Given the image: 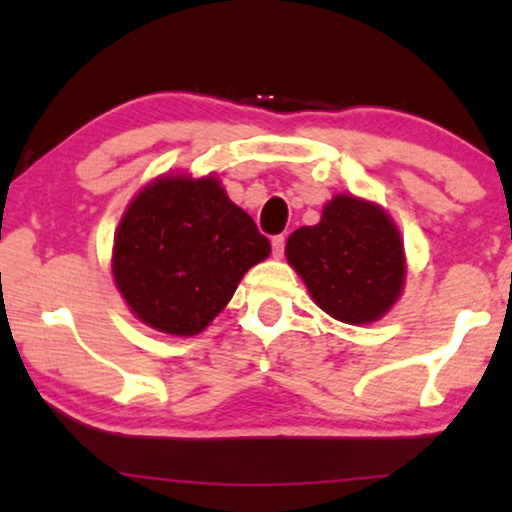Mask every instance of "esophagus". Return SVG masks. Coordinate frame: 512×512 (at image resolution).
Masks as SVG:
<instances>
[{
	"label": "esophagus",
	"instance_id": "obj_1",
	"mask_svg": "<svg viewBox=\"0 0 512 512\" xmlns=\"http://www.w3.org/2000/svg\"><path fill=\"white\" fill-rule=\"evenodd\" d=\"M271 248H273V257L280 259L282 255H285V237L282 234H278V237L271 239Z\"/></svg>",
	"mask_w": 512,
	"mask_h": 512
}]
</instances>
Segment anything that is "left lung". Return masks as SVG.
Instances as JSON below:
<instances>
[{
    "instance_id": "8db88e82",
    "label": "left lung",
    "mask_w": 512,
    "mask_h": 512,
    "mask_svg": "<svg viewBox=\"0 0 512 512\" xmlns=\"http://www.w3.org/2000/svg\"><path fill=\"white\" fill-rule=\"evenodd\" d=\"M287 262L332 319L362 326L399 300L405 282L401 234L376 202L339 193L321 221L287 239Z\"/></svg>"
}]
</instances>
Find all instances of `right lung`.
<instances>
[{
  "mask_svg": "<svg viewBox=\"0 0 512 512\" xmlns=\"http://www.w3.org/2000/svg\"><path fill=\"white\" fill-rule=\"evenodd\" d=\"M271 243L214 175H161L136 193L113 239L111 271L129 310L175 337L205 330Z\"/></svg>",
  "mask_w": 512,
  "mask_h": 512,
  "instance_id": "right-lung-1",
  "label": "right lung"
}]
</instances>
